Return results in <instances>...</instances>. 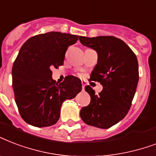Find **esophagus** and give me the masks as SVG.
I'll return each instance as SVG.
<instances>
[{
	"label": "esophagus",
	"mask_w": 156,
	"mask_h": 156,
	"mask_svg": "<svg viewBox=\"0 0 156 156\" xmlns=\"http://www.w3.org/2000/svg\"><path fill=\"white\" fill-rule=\"evenodd\" d=\"M85 86H86V83L85 82H82V89H83V91L84 90V87H85Z\"/></svg>",
	"instance_id": "1"
}]
</instances>
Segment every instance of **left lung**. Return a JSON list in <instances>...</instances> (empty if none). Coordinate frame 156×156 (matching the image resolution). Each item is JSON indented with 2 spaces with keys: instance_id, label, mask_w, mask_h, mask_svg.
Masks as SVG:
<instances>
[{
  "instance_id": "obj_1",
  "label": "left lung",
  "mask_w": 156,
  "mask_h": 156,
  "mask_svg": "<svg viewBox=\"0 0 156 156\" xmlns=\"http://www.w3.org/2000/svg\"><path fill=\"white\" fill-rule=\"evenodd\" d=\"M79 41L97 52V64L90 80L103 86L97 95L91 87H85L91 102L82 108L81 119L88 125L110 128L122 120L130 109L139 79L137 59L130 47L115 37H80Z\"/></svg>"
}]
</instances>
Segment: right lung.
<instances>
[{
    "label": "right lung",
    "instance_id": "obj_1",
    "mask_svg": "<svg viewBox=\"0 0 156 156\" xmlns=\"http://www.w3.org/2000/svg\"><path fill=\"white\" fill-rule=\"evenodd\" d=\"M79 36L59 32L38 34L24 42L12 68V86L19 112L23 120L37 128L54 125L59 120L65 100L82 90V82L66 76L58 84L51 68L63 65L68 47Z\"/></svg>",
    "mask_w": 156,
    "mask_h": 156
}]
</instances>
